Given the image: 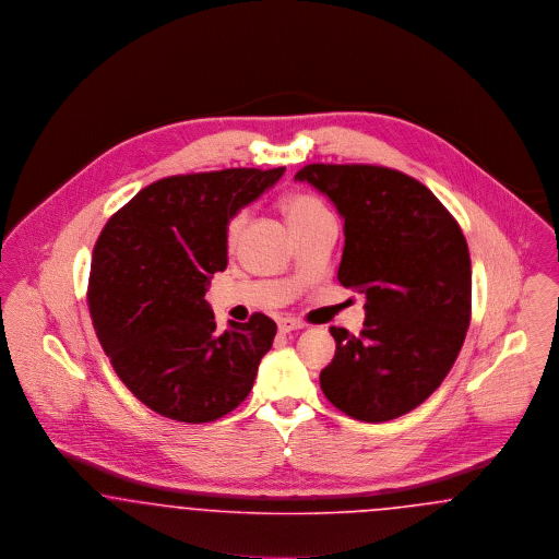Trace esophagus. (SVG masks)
I'll use <instances>...</instances> for the list:
<instances>
[{"label": "esophagus", "mask_w": 559, "mask_h": 559, "mask_svg": "<svg viewBox=\"0 0 559 559\" xmlns=\"http://www.w3.org/2000/svg\"><path fill=\"white\" fill-rule=\"evenodd\" d=\"M277 328H280L282 334H288V332H293V330L305 328V323L300 322V320H296V318H290V316H284V318L277 320Z\"/></svg>", "instance_id": "1"}]
</instances>
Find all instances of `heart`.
I'll return each instance as SVG.
<instances>
[{
    "mask_svg": "<svg viewBox=\"0 0 559 559\" xmlns=\"http://www.w3.org/2000/svg\"><path fill=\"white\" fill-rule=\"evenodd\" d=\"M282 207H284L293 229H298V227H302V225H307V223H311L320 216L330 214L328 207L323 206L322 200L311 195V193H293V195L284 198ZM246 223H248V210H239L227 221V229H225L227 243H231V246L236 243L239 236H241V231H243V227H246Z\"/></svg>",
    "mask_w": 559,
    "mask_h": 559,
    "instance_id": "obj_1",
    "label": "heart"
}]
</instances>
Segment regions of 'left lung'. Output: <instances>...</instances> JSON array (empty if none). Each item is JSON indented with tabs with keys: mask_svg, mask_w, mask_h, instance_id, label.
Wrapping results in <instances>:
<instances>
[{
	"mask_svg": "<svg viewBox=\"0 0 559 559\" xmlns=\"http://www.w3.org/2000/svg\"><path fill=\"white\" fill-rule=\"evenodd\" d=\"M294 180L328 195L345 221L338 282L366 296L359 336L330 328L336 353L323 395L364 423L420 406L445 379L471 320L467 239L418 180L382 166L309 164Z\"/></svg>",
	"mask_w": 559,
	"mask_h": 559,
	"instance_id": "obj_1",
	"label": "left lung"
}]
</instances>
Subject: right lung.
<instances>
[{
	"mask_svg": "<svg viewBox=\"0 0 559 559\" xmlns=\"http://www.w3.org/2000/svg\"><path fill=\"white\" fill-rule=\"evenodd\" d=\"M284 173L162 178L105 225L92 254L90 318L119 381L151 411L210 423L248 397L277 325L254 313L216 332L204 296L227 266V221Z\"/></svg>",
	"mask_w": 559,
	"mask_h": 559,
	"instance_id": "1",
	"label": "right lung"
}]
</instances>
